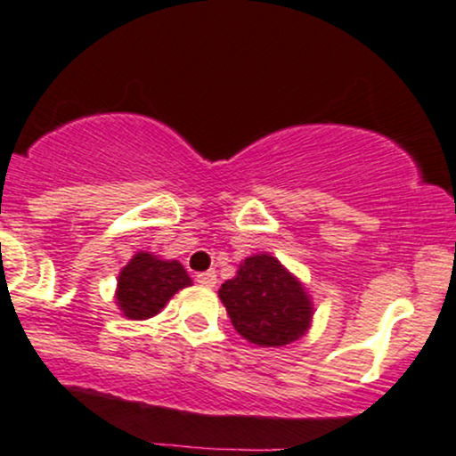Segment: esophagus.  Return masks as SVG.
Wrapping results in <instances>:
<instances>
[{
	"mask_svg": "<svg viewBox=\"0 0 456 456\" xmlns=\"http://www.w3.org/2000/svg\"><path fill=\"white\" fill-rule=\"evenodd\" d=\"M196 281L200 283V286H208V288H213L217 283V275H216V271H207V273H198L196 275Z\"/></svg>",
	"mask_w": 456,
	"mask_h": 456,
	"instance_id": "esophagus-1",
	"label": "esophagus"
}]
</instances>
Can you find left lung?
<instances>
[{
	"mask_svg": "<svg viewBox=\"0 0 456 456\" xmlns=\"http://www.w3.org/2000/svg\"><path fill=\"white\" fill-rule=\"evenodd\" d=\"M219 298L237 333L260 347L292 344L312 322L307 292L269 254L245 260L237 277L222 283Z\"/></svg>",
	"mask_w": 456,
	"mask_h": 456,
	"instance_id": "obj_1",
	"label": "left lung"
}]
</instances>
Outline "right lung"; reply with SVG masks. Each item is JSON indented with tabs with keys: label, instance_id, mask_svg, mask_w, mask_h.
I'll use <instances>...</instances> for the list:
<instances>
[{
	"label": "right lung",
	"instance_id": "add662e5",
	"mask_svg": "<svg viewBox=\"0 0 456 456\" xmlns=\"http://www.w3.org/2000/svg\"><path fill=\"white\" fill-rule=\"evenodd\" d=\"M191 280L176 260H159L151 254H136L121 271L117 303L130 320L159 314L168 298Z\"/></svg>",
	"mask_w": 456,
	"mask_h": 456
}]
</instances>
